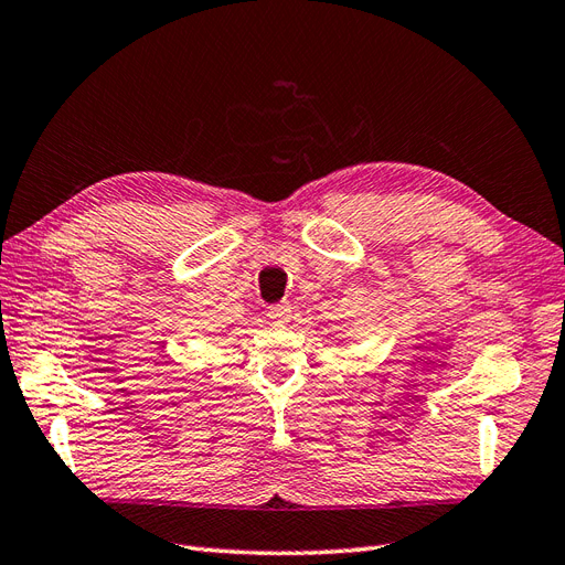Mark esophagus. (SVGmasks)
Segmentation results:
<instances>
[{"instance_id":"1","label":"esophagus","mask_w":565,"mask_h":565,"mask_svg":"<svg viewBox=\"0 0 565 565\" xmlns=\"http://www.w3.org/2000/svg\"><path fill=\"white\" fill-rule=\"evenodd\" d=\"M268 318L273 324H282L292 318V306L289 303H273L268 306Z\"/></svg>"}]
</instances>
